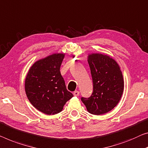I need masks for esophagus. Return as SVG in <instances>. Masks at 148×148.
<instances>
[{
	"mask_svg": "<svg viewBox=\"0 0 148 148\" xmlns=\"http://www.w3.org/2000/svg\"><path fill=\"white\" fill-rule=\"evenodd\" d=\"M79 94H80V92H79V91H75L74 92V96H78Z\"/></svg>",
	"mask_w": 148,
	"mask_h": 148,
	"instance_id": "1",
	"label": "esophagus"
}]
</instances>
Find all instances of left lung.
I'll use <instances>...</instances> for the list:
<instances>
[{
    "instance_id": "8db88e82",
    "label": "left lung",
    "mask_w": 148,
    "mask_h": 148,
    "mask_svg": "<svg viewBox=\"0 0 148 148\" xmlns=\"http://www.w3.org/2000/svg\"><path fill=\"white\" fill-rule=\"evenodd\" d=\"M93 82V92L89 98L82 97L88 112L94 115L107 113L118 104L123 94V79L116 62L102 54L88 56Z\"/></svg>"
}]
</instances>
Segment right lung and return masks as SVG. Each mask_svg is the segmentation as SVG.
Here are the masks:
<instances>
[{
  "label": "right lung",
  "mask_w": 148,
  "mask_h": 148,
  "mask_svg": "<svg viewBox=\"0 0 148 148\" xmlns=\"http://www.w3.org/2000/svg\"><path fill=\"white\" fill-rule=\"evenodd\" d=\"M64 54H54L35 62L25 80L27 98L35 108L48 115L60 112L73 97L60 72Z\"/></svg>",
  "instance_id": "add662e5"
}]
</instances>
